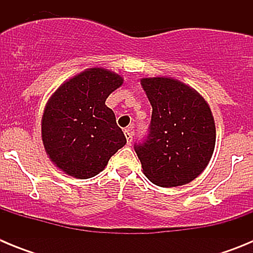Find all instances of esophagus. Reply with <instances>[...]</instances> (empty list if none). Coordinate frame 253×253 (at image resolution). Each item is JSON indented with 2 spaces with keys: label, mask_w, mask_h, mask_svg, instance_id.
<instances>
[{
  "label": "esophagus",
  "mask_w": 253,
  "mask_h": 253,
  "mask_svg": "<svg viewBox=\"0 0 253 253\" xmlns=\"http://www.w3.org/2000/svg\"><path fill=\"white\" fill-rule=\"evenodd\" d=\"M124 134H125V138H126V142H128V144H131V142H133V135H134L133 128H126L124 130Z\"/></svg>",
  "instance_id": "esophagus-1"
}]
</instances>
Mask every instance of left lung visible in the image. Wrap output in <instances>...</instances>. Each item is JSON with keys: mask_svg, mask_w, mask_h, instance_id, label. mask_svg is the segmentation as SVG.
Masks as SVG:
<instances>
[{"mask_svg": "<svg viewBox=\"0 0 253 253\" xmlns=\"http://www.w3.org/2000/svg\"><path fill=\"white\" fill-rule=\"evenodd\" d=\"M140 82L152 105L148 134L134 144L143 172L157 186L189 184L213 156L215 124L209 105L177 80L153 77Z\"/></svg>", "mask_w": 253, "mask_h": 253, "instance_id": "obj_1", "label": "left lung"}]
</instances>
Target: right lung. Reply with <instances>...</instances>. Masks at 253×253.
I'll return each mask as SVG.
<instances>
[{
  "instance_id": "add662e5",
  "label": "right lung",
  "mask_w": 253,
  "mask_h": 253,
  "mask_svg": "<svg viewBox=\"0 0 253 253\" xmlns=\"http://www.w3.org/2000/svg\"><path fill=\"white\" fill-rule=\"evenodd\" d=\"M122 84L119 75L91 68L62 84L48 101L42 138L49 158L67 175L93 177L125 146L115 114L105 105Z\"/></svg>"
}]
</instances>
